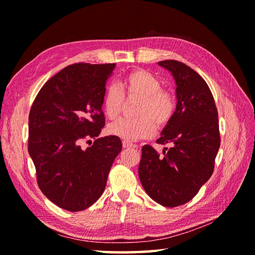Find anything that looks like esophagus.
I'll return each instance as SVG.
<instances>
[{"label":"esophagus","mask_w":255,"mask_h":255,"mask_svg":"<svg viewBox=\"0 0 255 255\" xmlns=\"http://www.w3.org/2000/svg\"><path fill=\"white\" fill-rule=\"evenodd\" d=\"M123 147L124 148H137L138 145L133 144L131 142H128V141H123Z\"/></svg>","instance_id":"1"}]
</instances>
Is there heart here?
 Returning a JSON list of instances; mask_svg holds the SVG:
<instances>
[{
    "label": "heart",
    "mask_w": 255,
    "mask_h": 255,
    "mask_svg": "<svg viewBox=\"0 0 255 255\" xmlns=\"http://www.w3.org/2000/svg\"><path fill=\"white\" fill-rule=\"evenodd\" d=\"M163 83L153 73L137 69L129 72L119 84L112 85L103 97V107L107 118L116 119L121 115L124 95L137 97L133 118H123L111 124L107 132L127 141L152 136L155 126L163 128L171 122L175 113V100L163 91Z\"/></svg>",
    "instance_id": "b5f03b06"
}]
</instances>
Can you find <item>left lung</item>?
<instances>
[{
	"instance_id": "obj_1",
	"label": "left lung",
	"mask_w": 255,
	"mask_h": 255,
	"mask_svg": "<svg viewBox=\"0 0 255 255\" xmlns=\"http://www.w3.org/2000/svg\"><path fill=\"white\" fill-rule=\"evenodd\" d=\"M174 77L176 110L156 140L171 144L163 155L144 144L139 178L144 191L164 207L189 202L214 172L220 147L218 112L207 83L185 63L158 62Z\"/></svg>"
}]
</instances>
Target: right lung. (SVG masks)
<instances>
[{
    "instance_id": "right-lung-1",
    "label": "right lung",
    "mask_w": 255,
    "mask_h": 255,
    "mask_svg": "<svg viewBox=\"0 0 255 255\" xmlns=\"http://www.w3.org/2000/svg\"><path fill=\"white\" fill-rule=\"evenodd\" d=\"M115 66H68L47 81L31 105L28 152L38 186L62 209L74 213L93 205L104 192L113 162L122 151L118 137L97 138L105 126L103 97ZM92 137L96 139L93 145L80 148L83 139Z\"/></svg>"
}]
</instances>
